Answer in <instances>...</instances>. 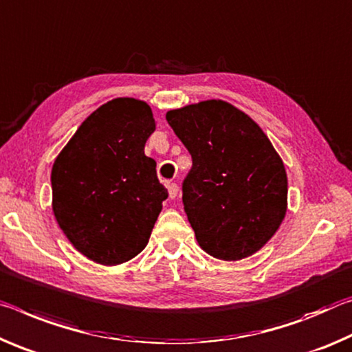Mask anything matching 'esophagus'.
Wrapping results in <instances>:
<instances>
[{
    "label": "esophagus",
    "instance_id": "obj_1",
    "mask_svg": "<svg viewBox=\"0 0 352 352\" xmlns=\"http://www.w3.org/2000/svg\"><path fill=\"white\" fill-rule=\"evenodd\" d=\"M166 187H168L170 198L175 199L177 197V192H179V188H177V184L176 182H168V184H166Z\"/></svg>",
    "mask_w": 352,
    "mask_h": 352
}]
</instances>
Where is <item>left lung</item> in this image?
<instances>
[{"label":"left lung","instance_id":"8db88e82","mask_svg":"<svg viewBox=\"0 0 352 352\" xmlns=\"http://www.w3.org/2000/svg\"><path fill=\"white\" fill-rule=\"evenodd\" d=\"M192 155L182 203L199 246L221 261L252 256L287 212V175L256 122L221 100L166 112Z\"/></svg>","mask_w":352,"mask_h":352}]
</instances>
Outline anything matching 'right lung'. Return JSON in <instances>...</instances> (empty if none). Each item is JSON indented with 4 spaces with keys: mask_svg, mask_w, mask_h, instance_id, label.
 Listing matches in <instances>:
<instances>
[{
    "mask_svg": "<svg viewBox=\"0 0 352 352\" xmlns=\"http://www.w3.org/2000/svg\"><path fill=\"white\" fill-rule=\"evenodd\" d=\"M154 129L146 102L117 98L89 115L54 160V217L90 261L128 262L148 243L168 198L155 160L145 155Z\"/></svg>",
    "mask_w": 352,
    "mask_h": 352,
    "instance_id": "add662e5",
    "label": "right lung"
}]
</instances>
